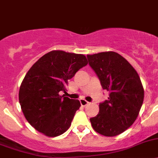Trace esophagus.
<instances>
[{
	"label": "esophagus",
	"mask_w": 158,
	"mask_h": 158,
	"mask_svg": "<svg viewBox=\"0 0 158 158\" xmlns=\"http://www.w3.org/2000/svg\"><path fill=\"white\" fill-rule=\"evenodd\" d=\"M80 102H81V105L82 106H86L87 105L89 104V102H87L85 99H81Z\"/></svg>",
	"instance_id": "obj_1"
}]
</instances>
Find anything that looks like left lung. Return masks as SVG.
Wrapping results in <instances>:
<instances>
[{"label": "left lung", "mask_w": 158, "mask_h": 158, "mask_svg": "<svg viewBox=\"0 0 158 158\" xmlns=\"http://www.w3.org/2000/svg\"><path fill=\"white\" fill-rule=\"evenodd\" d=\"M88 64L109 98L99 104V112L90 118L93 129L106 136L123 133L133 125L143 105L144 91L131 64L115 52L88 55Z\"/></svg>", "instance_id": "1"}]
</instances>
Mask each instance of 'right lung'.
Listing matches in <instances>:
<instances>
[{
	"label": "right lung",
	"mask_w": 158,
	"mask_h": 158,
	"mask_svg": "<svg viewBox=\"0 0 158 158\" xmlns=\"http://www.w3.org/2000/svg\"><path fill=\"white\" fill-rule=\"evenodd\" d=\"M88 64L82 54L53 50L33 64L19 89V103L30 125L50 137L65 133L71 125L78 100L60 95L68 80Z\"/></svg>",
	"instance_id": "obj_1"
}]
</instances>
